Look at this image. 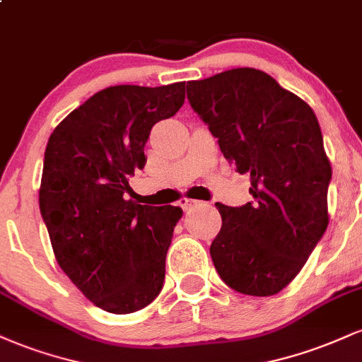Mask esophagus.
<instances>
[{
  "mask_svg": "<svg viewBox=\"0 0 362 362\" xmlns=\"http://www.w3.org/2000/svg\"><path fill=\"white\" fill-rule=\"evenodd\" d=\"M197 204H201V202L194 201V199H187V197H182L180 201H178V206H180L184 211L192 209V207H195Z\"/></svg>",
  "mask_w": 362,
  "mask_h": 362,
  "instance_id": "obj_1",
  "label": "esophagus"
}]
</instances>
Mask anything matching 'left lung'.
Masks as SVG:
<instances>
[{"label":"left lung","instance_id":"left-lung-1","mask_svg":"<svg viewBox=\"0 0 362 362\" xmlns=\"http://www.w3.org/2000/svg\"><path fill=\"white\" fill-rule=\"evenodd\" d=\"M187 98L224 158L252 180V202H216L223 219L209 248L216 271L238 293L277 294L300 274L328 226L332 167L317 115L253 68L189 81Z\"/></svg>","mask_w":362,"mask_h":362}]
</instances>
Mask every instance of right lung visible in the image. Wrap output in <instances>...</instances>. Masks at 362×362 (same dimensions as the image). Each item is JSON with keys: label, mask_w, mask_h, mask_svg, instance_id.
<instances>
[{"label": "right lung", "mask_w": 362, "mask_h": 362, "mask_svg": "<svg viewBox=\"0 0 362 362\" xmlns=\"http://www.w3.org/2000/svg\"><path fill=\"white\" fill-rule=\"evenodd\" d=\"M185 102V81L117 85L74 109L49 138L39 204L62 272L98 308L126 315L148 306L165 281L175 206H141L129 177L146 163L153 126Z\"/></svg>", "instance_id": "add662e5"}]
</instances>
